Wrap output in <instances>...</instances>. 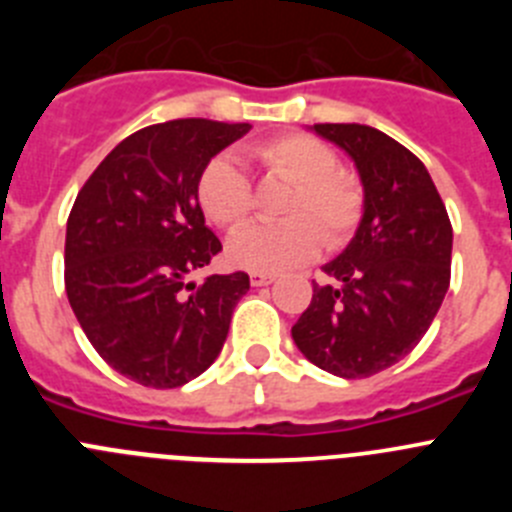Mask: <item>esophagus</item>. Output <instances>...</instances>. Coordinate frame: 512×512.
<instances>
[{
    "mask_svg": "<svg viewBox=\"0 0 512 512\" xmlns=\"http://www.w3.org/2000/svg\"><path fill=\"white\" fill-rule=\"evenodd\" d=\"M274 282L271 274H264V271H251V284L253 287H266V284Z\"/></svg>",
    "mask_w": 512,
    "mask_h": 512,
    "instance_id": "34e87169",
    "label": "esophagus"
}]
</instances>
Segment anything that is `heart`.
Instances as JSON below:
<instances>
[{"instance_id":"b5f03b06","label":"heart","mask_w":512,"mask_h":512,"mask_svg":"<svg viewBox=\"0 0 512 512\" xmlns=\"http://www.w3.org/2000/svg\"><path fill=\"white\" fill-rule=\"evenodd\" d=\"M253 156L269 176L292 184L282 205L284 223L251 225L228 243V259L248 271L305 266L320 248L341 251L354 241L366 215L361 176L338 166L336 151L305 133H284L253 146ZM197 200L212 223L238 230L253 215V189L233 156L210 158L197 179Z\"/></svg>"}]
</instances>
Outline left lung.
Returning a JSON list of instances; mask_svg holds the SVG:
<instances>
[{"label": "left lung", "instance_id": "obj_1", "mask_svg": "<svg viewBox=\"0 0 512 512\" xmlns=\"http://www.w3.org/2000/svg\"><path fill=\"white\" fill-rule=\"evenodd\" d=\"M312 130L354 158L366 215L346 251L325 264L338 284H312L292 338L325 372L372 377L431 328L451 282V220L423 161L395 138L356 122Z\"/></svg>", "mask_w": 512, "mask_h": 512}]
</instances>
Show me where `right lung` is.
<instances>
[{
    "label": "right lung",
    "mask_w": 512,
    "mask_h": 512,
    "mask_svg": "<svg viewBox=\"0 0 512 512\" xmlns=\"http://www.w3.org/2000/svg\"><path fill=\"white\" fill-rule=\"evenodd\" d=\"M248 122L169 120L128 135L76 194L63 279L89 343L122 377L174 390L217 359L248 274L192 282L223 243L205 225L197 179Z\"/></svg>",
    "instance_id": "right-lung-1"
}]
</instances>
